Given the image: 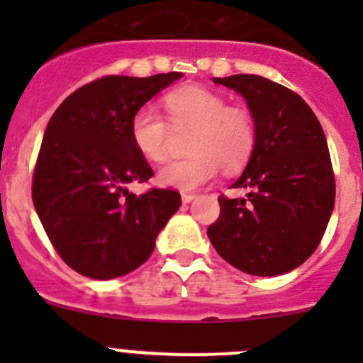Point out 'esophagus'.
<instances>
[{
    "label": "esophagus",
    "instance_id": "obj_1",
    "mask_svg": "<svg viewBox=\"0 0 363 363\" xmlns=\"http://www.w3.org/2000/svg\"><path fill=\"white\" fill-rule=\"evenodd\" d=\"M181 199H182V202H184V203H189L193 199H195V193H191V191H182V193H181Z\"/></svg>",
    "mask_w": 363,
    "mask_h": 363
}]
</instances>
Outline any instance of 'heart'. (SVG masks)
I'll return each instance as SVG.
<instances>
[{"mask_svg": "<svg viewBox=\"0 0 363 363\" xmlns=\"http://www.w3.org/2000/svg\"><path fill=\"white\" fill-rule=\"evenodd\" d=\"M168 119L175 131L193 130L189 158L164 164L158 182L167 188L191 191L207 184L221 167L233 172L247 163L256 142L251 113L228 107V100L202 86H186L164 98ZM135 149L147 161L161 163L170 152L172 128L152 107H140L130 123Z\"/></svg>", "mask_w": 363, "mask_h": 363, "instance_id": "1", "label": "heart"}]
</instances>
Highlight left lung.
Returning <instances> with one entry per match:
<instances>
[{"label":"left lung","mask_w":363,"mask_h":363,"mask_svg":"<svg viewBox=\"0 0 363 363\" xmlns=\"http://www.w3.org/2000/svg\"><path fill=\"white\" fill-rule=\"evenodd\" d=\"M246 100L256 142L232 188L219 196L218 221L207 230L223 259L251 276L272 277L302 265L320 244L334 211L335 181L320 121L288 87L259 75L212 79Z\"/></svg>","instance_id":"1"}]
</instances>
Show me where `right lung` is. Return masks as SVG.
Returning a JSON list of instances; mask_svg holds the SVG:
<instances>
[{"label":"right lung","instance_id":"obj_1","mask_svg":"<svg viewBox=\"0 0 363 363\" xmlns=\"http://www.w3.org/2000/svg\"><path fill=\"white\" fill-rule=\"evenodd\" d=\"M182 73L108 75L72 93L45 128L33 203L67 265L91 279L126 276L147 262L181 195L128 191L155 175L130 135L133 113Z\"/></svg>","mask_w":363,"mask_h":363}]
</instances>
